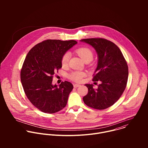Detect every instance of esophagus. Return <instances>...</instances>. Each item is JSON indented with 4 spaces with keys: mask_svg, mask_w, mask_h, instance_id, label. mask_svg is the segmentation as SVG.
I'll return each mask as SVG.
<instances>
[{
    "mask_svg": "<svg viewBox=\"0 0 148 148\" xmlns=\"http://www.w3.org/2000/svg\"><path fill=\"white\" fill-rule=\"evenodd\" d=\"M73 86H74V88H78V87H80L79 84H74Z\"/></svg>",
    "mask_w": 148,
    "mask_h": 148,
    "instance_id": "obj_1",
    "label": "esophagus"
}]
</instances>
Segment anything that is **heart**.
<instances>
[{
    "mask_svg": "<svg viewBox=\"0 0 148 148\" xmlns=\"http://www.w3.org/2000/svg\"><path fill=\"white\" fill-rule=\"evenodd\" d=\"M78 55L81 58V59L86 61L90 60V61L93 58V53L92 50L87 47H81L76 50ZM70 58V53L67 52L63 55L61 59V64L62 66H66L68 64ZM86 75V74L81 71H74L71 73L69 75V78L75 82H79L81 81L82 78Z\"/></svg>",
    "mask_w": 148,
    "mask_h": 148,
    "instance_id": "obj_1",
    "label": "heart"
}]
</instances>
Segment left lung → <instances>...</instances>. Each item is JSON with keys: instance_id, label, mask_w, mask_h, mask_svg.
<instances>
[{"instance_id": "1", "label": "left lung", "mask_w": 148, "mask_h": 148, "mask_svg": "<svg viewBox=\"0 0 148 148\" xmlns=\"http://www.w3.org/2000/svg\"><path fill=\"white\" fill-rule=\"evenodd\" d=\"M80 41L95 50L98 62L92 80L101 82L96 89L92 84H86L88 92L83 97L84 102L94 109L108 108L119 99L126 88L128 78L127 63L120 49L111 41L92 38Z\"/></svg>"}]
</instances>
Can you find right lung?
<instances>
[{"label": "right lung", "mask_w": 148, "mask_h": 148, "mask_svg": "<svg viewBox=\"0 0 148 148\" xmlns=\"http://www.w3.org/2000/svg\"><path fill=\"white\" fill-rule=\"evenodd\" d=\"M77 43L73 40H47L27 54L21 70V82L29 100L41 111L54 114L66 106L73 84L66 81L53 85V75L62 67L63 55Z\"/></svg>", "instance_id": "add662e5"}]
</instances>
